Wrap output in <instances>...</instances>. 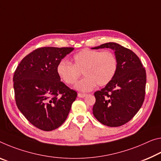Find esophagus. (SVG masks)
<instances>
[{"label": "esophagus", "instance_id": "obj_1", "mask_svg": "<svg viewBox=\"0 0 161 161\" xmlns=\"http://www.w3.org/2000/svg\"><path fill=\"white\" fill-rule=\"evenodd\" d=\"M86 96V94H81V93L78 94V97H80V98H84V97H85Z\"/></svg>", "mask_w": 161, "mask_h": 161}]
</instances>
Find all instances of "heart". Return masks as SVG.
I'll return each instance as SVG.
<instances>
[{
  "label": "heart",
  "instance_id": "b5f03b06",
  "mask_svg": "<svg viewBox=\"0 0 161 161\" xmlns=\"http://www.w3.org/2000/svg\"><path fill=\"white\" fill-rule=\"evenodd\" d=\"M73 64L66 60L58 64V76L66 85L75 84L82 72V80L76 84V90L87 92L97 85L103 86L110 82L117 69L116 57L111 52H99L89 48L80 51L74 55Z\"/></svg>",
  "mask_w": 161,
  "mask_h": 161
}]
</instances>
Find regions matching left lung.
Returning a JSON list of instances; mask_svg holds the SVG:
<instances>
[{
	"instance_id": "left-lung-1",
	"label": "left lung",
	"mask_w": 161,
	"mask_h": 161,
	"mask_svg": "<svg viewBox=\"0 0 161 161\" xmlns=\"http://www.w3.org/2000/svg\"><path fill=\"white\" fill-rule=\"evenodd\" d=\"M108 48L114 52L117 69L110 82L94 92L92 112L102 124L119 127L136 115L143 103L146 72L138 57L117 43L109 42L92 49Z\"/></svg>"
}]
</instances>
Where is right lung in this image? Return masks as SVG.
Returning a JSON list of instances; mask_svg holds the SVG:
<instances>
[{"instance_id":"right-lung-1","label":"right lung","mask_w":161,"mask_h":161,"mask_svg":"<svg viewBox=\"0 0 161 161\" xmlns=\"http://www.w3.org/2000/svg\"><path fill=\"white\" fill-rule=\"evenodd\" d=\"M74 49L37 48L23 58L15 71L13 81L18 108L42 130L52 131L62 125L77 96L61 81L57 71L58 64Z\"/></svg>"}]
</instances>
